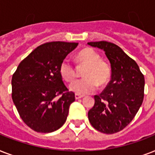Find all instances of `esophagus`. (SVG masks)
<instances>
[{
    "mask_svg": "<svg viewBox=\"0 0 155 155\" xmlns=\"http://www.w3.org/2000/svg\"><path fill=\"white\" fill-rule=\"evenodd\" d=\"M83 97H84V96H82V95H79V94H75V100L80 99V98H83Z\"/></svg>",
    "mask_w": 155,
    "mask_h": 155,
    "instance_id": "34e87169",
    "label": "esophagus"
}]
</instances>
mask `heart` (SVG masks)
Masks as SVG:
<instances>
[{
  "instance_id": "obj_1",
  "label": "heart",
  "mask_w": 155,
  "mask_h": 155,
  "mask_svg": "<svg viewBox=\"0 0 155 155\" xmlns=\"http://www.w3.org/2000/svg\"><path fill=\"white\" fill-rule=\"evenodd\" d=\"M76 60L80 66H85L84 79L76 80L69 86V89L76 94L84 95L94 92L98 84L104 86L111 76V68L101 56L92 48H85L78 54ZM59 73L63 80L71 82L76 76L75 69L68 59H64L59 67Z\"/></svg>"
}]
</instances>
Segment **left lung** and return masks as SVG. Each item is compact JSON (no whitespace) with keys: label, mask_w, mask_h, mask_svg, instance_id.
I'll return each mask as SVG.
<instances>
[{"label":"left lung","mask_w":155,"mask_h":155,"mask_svg":"<svg viewBox=\"0 0 155 155\" xmlns=\"http://www.w3.org/2000/svg\"><path fill=\"white\" fill-rule=\"evenodd\" d=\"M87 44L103 50L111 65L110 82L94 97L88 120L100 132L115 134L126 127L139 110L144 98V75L137 63L114 43L101 41Z\"/></svg>","instance_id":"8db88e82"}]
</instances>
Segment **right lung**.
I'll list each match as a JSON object with an SVG mask.
<instances>
[{
	"label": "right lung",
	"instance_id": "right-lung-1",
	"mask_svg": "<svg viewBox=\"0 0 155 155\" xmlns=\"http://www.w3.org/2000/svg\"><path fill=\"white\" fill-rule=\"evenodd\" d=\"M77 42H51L38 47L12 77V99L21 118L39 133H51L67 120L75 93L63 84L59 67Z\"/></svg>",
	"mask_w": 155,
	"mask_h": 155
}]
</instances>
